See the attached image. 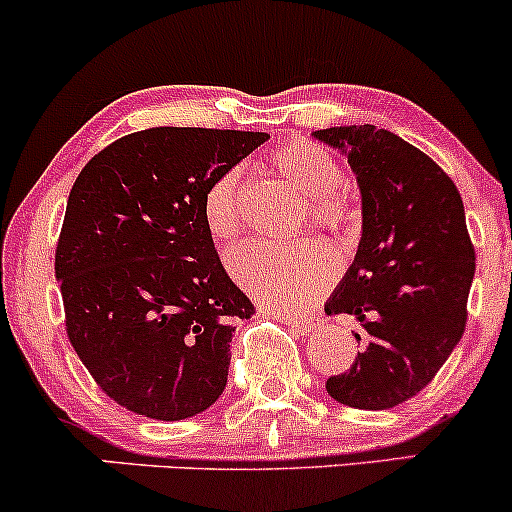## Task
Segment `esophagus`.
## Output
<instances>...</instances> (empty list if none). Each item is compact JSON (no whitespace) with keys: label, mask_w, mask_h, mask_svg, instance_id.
<instances>
[{"label":"esophagus","mask_w":512,"mask_h":512,"mask_svg":"<svg viewBox=\"0 0 512 512\" xmlns=\"http://www.w3.org/2000/svg\"><path fill=\"white\" fill-rule=\"evenodd\" d=\"M286 320L303 332H310V327H313V317H308V315H291V317H286Z\"/></svg>","instance_id":"obj_1"}]
</instances>
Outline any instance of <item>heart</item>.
I'll list each match as a JSON object with an SVG mask.
<instances>
[{
	"label": "heart",
	"mask_w": 512,
	"mask_h": 512,
	"mask_svg": "<svg viewBox=\"0 0 512 512\" xmlns=\"http://www.w3.org/2000/svg\"><path fill=\"white\" fill-rule=\"evenodd\" d=\"M272 166L298 195L310 199V219L325 228H339L351 216L346 192H339L342 170L322 146L291 139L274 151ZM204 223L216 243H228L243 226V175L226 170L209 185L202 202ZM228 269L252 296L276 308H303L330 281V255L313 243L269 245L260 240L238 245L228 255Z\"/></svg>",
	"instance_id": "obj_1"
}]
</instances>
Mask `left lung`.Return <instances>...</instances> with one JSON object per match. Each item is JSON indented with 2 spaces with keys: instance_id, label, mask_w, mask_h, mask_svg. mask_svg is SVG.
Here are the masks:
<instances>
[{
  "instance_id": "1",
  "label": "left lung",
  "mask_w": 512,
  "mask_h": 512,
  "mask_svg": "<svg viewBox=\"0 0 512 512\" xmlns=\"http://www.w3.org/2000/svg\"><path fill=\"white\" fill-rule=\"evenodd\" d=\"M349 158L361 192L354 264L325 303L351 315L361 351L327 380L332 399L390 409L431 383L467 325L474 248L455 182L424 151L373 125L313 132Z\"/></svg>"
}]
</instances>
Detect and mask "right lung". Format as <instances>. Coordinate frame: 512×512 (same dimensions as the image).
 I'll use <instances>...</instances> for the list:
<instances>
[{"label":"right lung","mask_w":512,"mask_h":512,"mask_svg":"<svg viewBox=\"0 0 512 512\" xmlns=\"http://www.w3.org/2000/svg\"><path fill=\"white\" fill-rule=\"evenodd\" d=\"M267 139L144 129L93 156L69 192L55 255L69 342L134 414L190 419L226 390L233 322L255 308L221 267L202 202Z\"/></svg>","instance_id":"right-lung-1"}]
</instances>
